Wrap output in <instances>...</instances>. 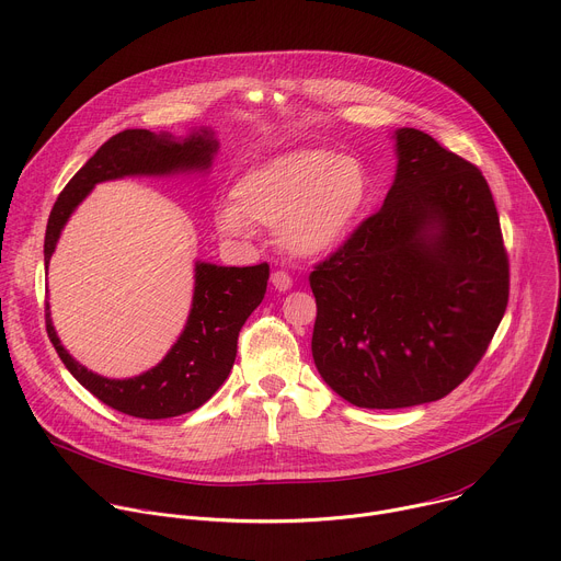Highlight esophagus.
Returning a JSON list of instances; mask_svg holds the SVG:
<instances>
[{
    "label": "esophagus",
    "instance_id": "esophagus-1",
    "mask_svg": "<svg viewBox=\"0 0 561 561\" xmlns=\"http://www.w3.org/2000/svg\"><path fill=\"white\" fill-rule=\"evenodd\" d=\"M271 282L277 290H290L293 288V277L286 273V271H275L271 275Z\"/></svg>",
    "mask_w": 561,
    "mask_h": 561
}]
</instances>
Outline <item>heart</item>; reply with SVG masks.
Listing matches in <instances>:
<instances>
[{
    "label": "heart",
    "instance_id": "obj_1",
    "mask_svg": "<svg viewBox=\"0 0 561 561\" xmlns=\"http://www.w3.org/2000/svg\"><path fill=\"white\" fill-rule=\"evenodd\" d=\"M370 195V173L357 157L324 148L299 150L239 180L232 202L217 210V226L226 234H251L253 226L273 228L288 253L317 257L346 242Z\"/></svg>",
    "mask_w": 561,
    "mask_h": 561
}]
</instances>
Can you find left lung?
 I'll use <instances>...</instances> for the list:
<instances>
[{
	"instance_id": "obj_1",
	"label": "left lung",
	"mask_w": 561,
	"mask_h": 561,
	"mask_svg": "<svg viewBox=\"0 0 561 561\" xmlns=\"http://www.w3.org/2000/svg\"><path fill=\"white\" fill-rule=\"evenodd\" d=\"M397 152L383 206L308 277L314 366L359 409L446 397L508 306V253L482 171L417 128L397 130Z\"/></svg>"
}]
</instances>
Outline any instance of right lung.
Listing matches in <instances>:
<instances>
[{
    "instance_id": "obj_1",
    "label": "right lung",
    "mask_w": 561,
    "mask_h": 561,
    "mask_svg": "<svg viewBox=\"0 0 561 561\" xmlns=\"http://www.w3.org/2000/svg\"><path fill=\"white\" fill-rule=\"evenodd\" d=\"M215 150L217 141L208 128L184 141L169 133L152 135L141 128L113 135L59 193L46 226V266L68 215L98 182L208 169ZM195 271L193 308L184 333L162 364L133 379H106L77 364L59 344L46 304V333L70 375L106 407L139 420L178 417L206 404L234 364L239 331L262 304L271 268L262 262L244 268L197 264Z\"/></svg>"
}]
</instances>
